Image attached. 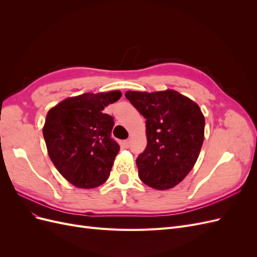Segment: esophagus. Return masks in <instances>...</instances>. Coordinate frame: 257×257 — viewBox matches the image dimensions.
I'll use <instances>...</instances> for the list:
<instances>
[{"mask_svg": "<svg viewBox=\"0 0 257 257\" xmlns=\"http://www.w3.org/2000/svg\"><path fill=\"white\" fill-rule=\"evenodd\" d=\"M122 146H123L124 148H126V149H127V148L130 147V139H126V141H124V142L122 143Z\"/></svg>", "mask_w": 257, "mask_h": 257, "instance_id": "34e87169", "label": "esophagus"}]
</instances>
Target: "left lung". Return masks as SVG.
<instances>
[{"mask_svg":"<svg viewBox=\"0 0 257 257\" xmlns=\"http://www.w3.org/2000/svg\"><path fill=\"white\" fill-rule=\"evenodd\" d=\"M125 97L146 118L148 145L136 165L141 180L155 190L180 183L195 165L205 138L199 106L180 93L127 91Z\"/></svg>","mask_w":257,"mask_h":257,"instance_id":"1","label":"left lung"}]
</instances>
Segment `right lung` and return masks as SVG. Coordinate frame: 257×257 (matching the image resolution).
<instances>
[{"label":"right lung","instance_id":"1","mask_svg":"<svg viewBox=\"0 0 257 257\" xmlns=\"http://www.w3.org/2000/svg\"><path fill=\"white\" fill-rule=\"evenodd\" d=\"M121 95L114 90L67 97L46 115L43 134L49 158L76 188L94 189L110 175L120 146L111 138L112 116L103 110Z\"/></svg>","mask_w":257,"mask_h":257}]
</instances>
